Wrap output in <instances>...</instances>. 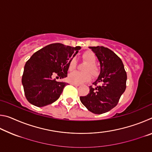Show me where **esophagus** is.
<instances>
[{
  "mask_svg": "<svg viewBox=\"0 0 152 152\" xmlns=\"http://www.w3.org/2000/svg\"><path fill=\"white\" fill-rule=\"evenodd\" d=\"M70 84H72V85L75 86H80V84H74V83H72V82H70Z\"/></svg>",
  "mask_w": 152,
  "mask_h": 152,
  "instance_id": "obj_1",
  "label": "esophagus"
}]
</instances>
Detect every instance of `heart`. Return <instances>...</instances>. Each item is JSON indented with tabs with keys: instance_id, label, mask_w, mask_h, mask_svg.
Instances as JSON below:
<instances>
[{
	"instance_id": "heart-1",
	"label": "heart",
	"mask_w": 152,
	"mask_h": 152,
	"mask_svg": "<svg viewBox=\"0 0 152 152\" xmlns=\"http://www.w3.org/2000/svg\"><path fill=\"white\" fill-rule=\"evenodd\" d=\"M82 58L85 60L87 64L84 66L83 70L86 72L75 71L70 73L68 76L69 82L74 84H82L88 82L91 79V73L94 77H96L99 74V69L96 65V57L92 51H86L82 54ZM76 61L75 59H71L68 63V70L72 71L76 68ZM91 72L89 74V72Z\"/></svg>"
}]
</instances>
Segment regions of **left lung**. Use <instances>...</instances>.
Segmentation results:
<instances>
[{
  "instance_id": "1",
  "label": "left lung",
  "mask_w": 152,
  "mask_h": 152,
  "mask_svg": "<svg viewBox=\"0 0 152 152\" xmlns=\"http://www.w3.org/2000/svg\"><path fill=\"white\" fill-rule=\"evenodd\" d=\"M100 61L101 71L89 87V93L80 99L86 109L94 114H102L113 109L126 88L127 73L121 58L103 46L89 47ZM99 84V86L97 84Z\"/></svg>"
}]
</instances>
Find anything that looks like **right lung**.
Returning a JSON list of instances; mask_svg holds the SVG:
<instances>
[{"instance_id":"1","label":"right lung","mask_w":152,"mask_h":152,"mask_svg":"<svg viewBox=\"0 0 152 152\" xmlns=\"http://www.w3.org/2000/svg\"><path fill=\"white\" fill-rule=\"evenodd\" d=\"M80 49L58 43L33 53L25 64L22 76L25 95L31 104L42 107L57 101L68 83L57 82L52 76L67 77L69 61Z\"/></svg>"}]
</instances>
